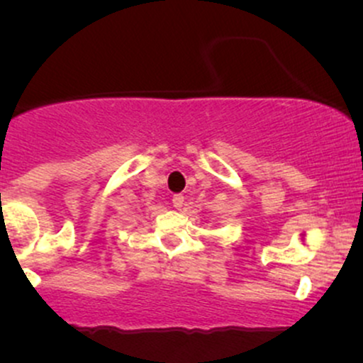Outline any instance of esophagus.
<instances>
[{
	"mask_svg": "<svg viewBox=\"0 0 363 363\" xmlns=\"http://www.w3.org/2000/svg\"><path fill=\"white\" fill-rule=\"evenodd\" d=\"M172 205L176 210H182V206H184V196L182 194H176L172 198Z\"/></svg>",
	"mask_w": 363,
	"mask_h": 363,
	"instance_id": "obj_1",
	"label": "esophagus"
}]
</instances>
